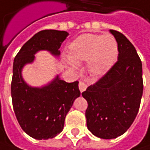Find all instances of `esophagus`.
Instances as JSON below:
<instances>
[{
	"mask_svg": "<svg viewBox=\"0 0 150 150\" xmlns=\"http://www.w3.org/2000/svg\"><path fill=\"white\" fill-rule=\"evenodd\" d=\"M86 88H87V84L84 81H79V89H80V91L81 92H83V91L86 90Z\"/></svg>",
	"mask_w": 150,
	"mask_h": 150,
	"instance_id": "obj_1",
	"label": "esophagus"
}]
</instances>
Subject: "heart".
I'll use <instances>...</instances> for the list:
<instances>
[{
    "label": "heart",
    "instance_id": "b5f03b06",
    "mask_svg": "<svg viewBox=\"0 0 150 150\" xmlns=\"http://www.w3.org/2000/svg\"><path fill=\"white\" fill-rule=\"evenodd\" d=\"M69 59L65 62L76 69L75 62L88 60V69L94 75L106 73L115 63L118 56V45L111 34L86 33L79 36L69 45Z\"/></svg>",
    "mask_w": 150,
    "mask_h": 150
}]
</instances>
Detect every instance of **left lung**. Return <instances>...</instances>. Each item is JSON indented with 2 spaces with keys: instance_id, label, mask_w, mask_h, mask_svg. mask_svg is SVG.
<instances>
[{
  "instance_id": "left-lung-1",
  "label": "left lung",
  "mask_w": 150,
  "mask_h": 150,
  "mask_svg": "<svg viewBox=\"0 0 150 150\" xmlns=\"http://www.w3.org/2000/svg\"><path fill=\"white\" fill-rule=\"evenodd\" d=\"M118 45L115 64L81 94L88 101L87 126L93 135L112 139L130 127L143 96V67L133 45L121 33L110 30Z\"/></svg>"
}]
</instances>
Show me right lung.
<instances>
[{
  "mask_svg": "<svg viewBox=\"0 0 150 150\" xmlns=\"http://www.w3.org/2000/svg\"><path fill=\"white\" fill-rule=\"evenodd\" d=\"M68 35L65 31H40L22 46L13 61L11 83L13 111L22 129L38 140L53 138L62 132L65 117L81 95L79 82L69 83L57 75L46 86L33 88L25 82L21 71L25 64L34 61V55L39 50H48L58 57L59 48Z\"/></svg>",
  "mask_w": 150,
  "mask_h": 150,
  "instance_id": "1",
  "label": "right lung"
}]
</instances>
